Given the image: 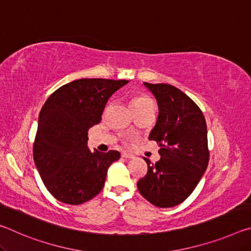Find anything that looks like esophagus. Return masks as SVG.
I'll return each instance as SVG.
<instances>
[{"instance_id": "1", "label": "esophagus", "mask_w": 251, "mask_h": 251, "mask_svg": "<svg viewBox=\"0 0 251 251\" xmlns=\"http://www.w3.org/2000/svg\"><path fill=\"white\" fill-rule=\"evenodd\" d=\"M122 157H123V158H126V159L135 158V156L133 154H129V152H126V151H123L122 152Z\"/></svg>"}]
</instances>
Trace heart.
Returning a JSON list of instances; mask_svg holds the SVG:
<instances>
[{
    "mask_svg": "<svg viewBox=\"0 0 251 251\" xmlns=\"http://www.w3.org/2000/svg\"><path fill=\"white\" fill-rule=\"evenodd\" d=\"M147 101H151V100H150L148 97H145V96H137L131 100V106H138V105L145 104Z\"/></svg>",
    "mask_w": 251,
    "mask_h": 251,
    "instance_id": "obj_1",
    "label": "heart"
}]
</instances>
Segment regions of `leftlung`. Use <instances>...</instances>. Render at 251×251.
Instances as JSON below:
<instances>
[{"instance_id": "1", "label": "left lung", "mask_w": 251, "mask_h": 251, "mask_svg": "<svg viewBox=\"0 0 251 251\" xmlns=\"http://www.w3.org/2000/svg\"><path fill=\"white\" fill-rule=\"evenodd\" d=\"M158 104V117L148 139L156 141L160 159L148 165L137 182L139 193L154 206L179 205L205 174L209 151L207 125L201 108L184 92L169 84L144 83Z\"/></svg>"}]
</instances>
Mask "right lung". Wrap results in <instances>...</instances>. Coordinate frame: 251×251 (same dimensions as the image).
I'll list each match as a JSON object with an SVG mask.
<instances>
[{
    "label": "right lung",
    "instance_id": "right-lung-1",
    "mask_svg": "<svg viewBox=\"0 0 251 251\" xmlns=\"http://www.w3.org/2000/svg\"><path fill=\"white\" fill-rule=\"evenodd\" d=\"M128 80L82 78L63 85L41 109L33 147L34 163L57 201L79 205L103 189L117 151H91L88 129L99 124L105 105Z\"/></svg>",
    "mask_w": 251,
    "mask_h": 251
}]
</instances>
